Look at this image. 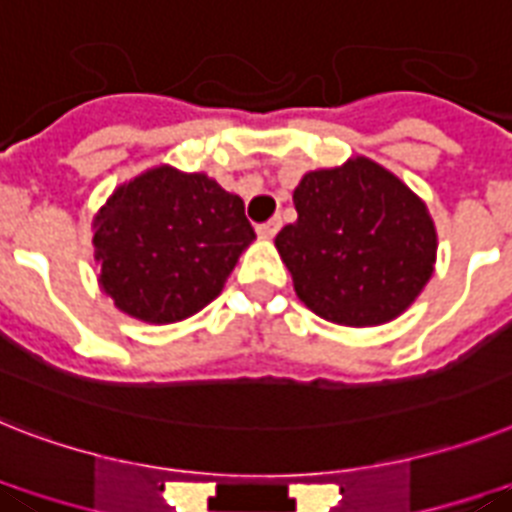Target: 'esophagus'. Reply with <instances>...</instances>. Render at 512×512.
I'll return each mask as SVG.
<instances>
[{"mask_svg": "<svg viewBox=\"0 0 512 512\" xmlns=\"http://www.w3.org/2000/svg\"><path fill=\"white\" fill-rule=\"evenodd\" d=\"M278 228H281V218H270L268 223L257 226V236H260V239H273V236L278 234Z\"/></svg>", "mask_w": 512, "mask_h": 512, "instance_id": "1", "label": "esophagus"}]
</instances>
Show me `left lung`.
<instances>
[{"mask_svg":"<svg viewBox=\"0 0 512 512\" xmlns=\"http://www.w3.org/2000/svg\"><path fill=\"white\" fill-rule=\"evenodd\" d=\"M297 220L276 236L294 292L339 326H378L429 284L436 228L426 202L368 157L310 170L294 189Z\"/></svg>","mask_w":512,"mask_h":512,"instance_id":"1","label":"left lung"}]
</instances>
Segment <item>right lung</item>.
<instances>
[{
    "instance_id": "add662e5",
    "label": "right lung",
    "mask_w": 512,
    "mask_h": 512,
    "mask_svg": "<svg viewBox=\"0 0 512 512\" xmlns=\"http://www.w3.org/2000/svg\"><path fill=\"white\" fill-rule=\"evenodd\" d=\"M252 239L236 194L160 165L118 186L94 218L99 286L131 318L184 321L223 292Z\"/></svg>"
}]
</instances>
